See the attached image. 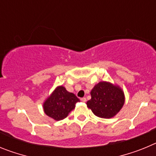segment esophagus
<instances>
[{
  "mask_svg": "<svg viewBox=\"0 0 156 156\" xmlns=\"http://www.w3.org/2000/svg\"><path fill=\"white\" fill-rule=\"evenodd\" d=\"M80 100H81V101H83V102H86V101H87L86 98H81Z\"/></svg>",
  "mask_w": 156,
  "mask_h": 156,
  "instance_id": "34e87169",
  "label": "esophagus"
}]
</instances>
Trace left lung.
<instances>
[{
	"label": "left lung",
	"instance_id": "left-lung-1",
	"mask_svg": "<svg viewBox=\"0 0 156 156\" xmlns=\"http://www.w3.org/2000/svg\"><path fill=\"white\" fill-rule=\"evenodd\" d=\"M91 99L87 105L97 116L109 119L116 115L124 104V94L119 87L100 82L90 92Z\"/></svg>",
	"mask_w": 156,
	"mask_h": 156
}]
</instances>
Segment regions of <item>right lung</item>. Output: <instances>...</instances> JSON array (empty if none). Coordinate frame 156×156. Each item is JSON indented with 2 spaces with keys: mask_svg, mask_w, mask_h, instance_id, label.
I'll return each mask as SVG.
<instances>
[{
  "mask_svg": "<svg viewBox=\"0 0 156 156\" xmlns=\"http://www.w3.org/2000/svg\"><path fill=\"white\" fill-rule=\"evenodd\" d=\"M80 99L74 94L70 93L62 86L58 87L44 103V110L46 115L58 121L67 117L75 108L76 103Z\"/></svg>",
  "mask_w": 156,
  "mask_h": 156,
  "instance_id": "obj_1",
  "label": "right lung"
}]
</instances>
